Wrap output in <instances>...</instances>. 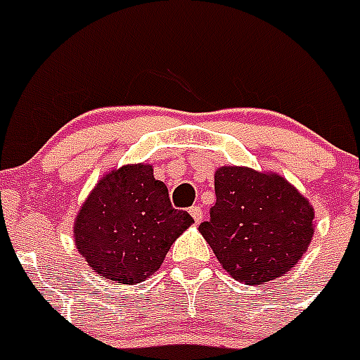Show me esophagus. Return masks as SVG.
<instances>
[{
  "mask_svg": "<svg viewBox=\"0 0 360 360\" xmlns=\"http://www.w3.org/2000/svg\"><path fill=\"white\" fill-rule=\"evenodd\" d=\"M189 214H191L193 220H195L196 224L202 222V217H204V213H202V207H200V205H193L191 210H189Z\"/></svg>",
  "mask_w": 360,
  "mask_h": 360,
  "instance_id": "obj_1",
  "label": "esophagus"
}]
</instances>
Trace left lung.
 Wrapping results in <instances>:
<instances>
[{"mask_svg":"<svg viewBox=\"0 0 360 360\" xmlns=\"http://www.w3.org/2000/svg\"><path fill=\"white\" fill-rule=\"evenodd\" d=\"M214 195L211 218L198 231L235 281L264 284L302 259L315 213L285 178L226 165L214 173Z\"/></svg>","mask_w":360,"mask_h":360,"instance_id":"left-lung-1","label":"left lung"}]
</instances>
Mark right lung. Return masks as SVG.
I'll use <instances>...</instances> for the list:
<instances>
[{
	"label": "right lung",
	"mask_w": 360,
	"mask_h": 360,
	"mask_svg": "<svg viewBox=\"0 0 360 360\" xmlns=\"http://www.w3.org/2000/svg\"><path fill=\"white\" fill-rule=\"evenodd\" d=\"M193 222L187 211L171 205L153 165H124L87 196L75 220V244L100 276L138 284L158 271L169 248Z\"/></svg>",
	"instance_id": "add662e5"
}]
</instances>
